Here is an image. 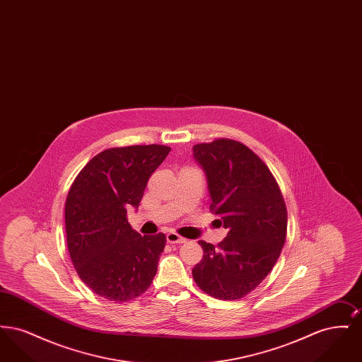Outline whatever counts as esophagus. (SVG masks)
<instances>
[{
  "instance_id": "1",
  "label": "esophagus",
  "mask_w": 362,
  "mask_h": 362,
  "mask_svg": "<svg viewBox=\"0 0 362 362\" xmlns=\"http://www.w3.org/2000/svg\"><path fill=\"white\" fill-rule=\"evenodd\" d=\"M167 241H168L170 244H177V243H186V239L182 238V236H179V235L175 233V232H170V233H167Z\"/></svg>"
}]
</instances>
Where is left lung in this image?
<instances>
[{
	"label": "left lung",
	"instance_id": "left-lung-1",
	"mask_svg": "<svg viewBox=\"0 0 362 362\" xmlns=\"http://www.w3.org/2000/svg\"><path fill=\"white\" fill-rule=\"evenodd\" d=\"M192 151L206 173L210 211L228 229L217 245L198 241L204 258L194 266L192 276L209 296L239 300L258 286L279 258L286 240V205L269 167L244 144L217 138L194 145Z\"/></svg>",
	"mask_w": 362,
	"mask_h": 362
}]
</instances>
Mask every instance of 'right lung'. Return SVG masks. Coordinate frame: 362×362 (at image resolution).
<instances>
[{"instance_id": "add662e5", "label": "right lung", "mask_w": 362, "mask_h": 362, "mask_svg": "<svg viewBox=\"0 0 362 362\" xmlns=\"http://www.w3.org/2000/svg\"><path fill=\"white\" fill-rule=\"evenodd\" d=\"M171 151L165 145L111 148L88 161L65 204L66 243L81 281L110 301L137 298L151 286L165 235L141 236L127 223L149 177Z\"/></svg>"}]
</instances>
